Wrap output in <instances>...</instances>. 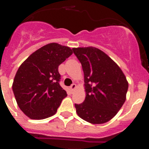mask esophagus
I'll return each mask as SVG.
<instances>
[{
  "instance_id": "34e87169",
  "label": "esophagus",
  "mask_w": 149,
  "mask_h": 149,
  "mask_svg": "<svg viewBox=\"0 0 149 149\" xmlns=\"http://www.w3.org/2000/svg\"><path fill=\"white\" fill-rule=\"evenodd\" d=\"M76 87H77V85H76L75 84H72V85H71V86H70L71 92H73V91L76 89Z\"/></svg>"
}]
</instances>
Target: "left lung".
<instances>
[{"label":"left lung","instance_id":"8db88e82","mask_svg":"<svg viewBox=\"0 0 149 149\" xmlns=\"http://www.w3.org/2000/svg\"><path fill=\"white\" fill-rule=\"evenodd\" d=\"M82 65L86 98L75 104L79 117L92 124H103L117 114L126 100L128 82L119 66L95 47L72 48Z\"/></svg>","mask_w":149,"mask_h":149}]
</instances>
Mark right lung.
Listing matches in <instances>:
<instances>
[{"label": "right lung", "instance_id": "right-lung-1", "mask_svg": "<svg viewBox=\"0 0 149 149\" xmlns=\"http://www.w3.org/2000/svg\"><path fill=\"white\" fill-rule=\"evenodd\" d=\"M73 54L58 43L42 46L18 68L13 84L18 106L30 119H44L56 113L67 96L60 86L58 67Z\"/></svg>", "mask_w": 149, "mask_h": 149}]
</instances>
